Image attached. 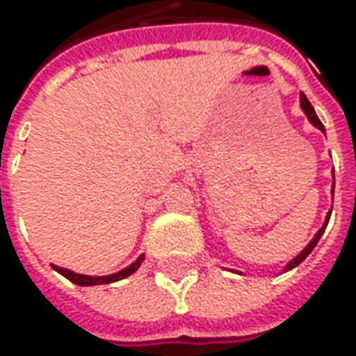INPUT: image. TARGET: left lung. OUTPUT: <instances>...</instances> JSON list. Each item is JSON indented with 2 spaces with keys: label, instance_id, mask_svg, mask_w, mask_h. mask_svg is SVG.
Segmentation results:
<instances>
[{
  "label": "left lung",
  "instance_id": "1",
  "mask_svg": "<svg viewBox=\"0 0 356 356\" xmlns=\"http://www.w3.org/2000/svg\"><path fill=\"white\" fill-rule=\"evenodd\" d=\"M301 108L305 111V115H307L309 120H311V122H313V124H315L317 129L325 132V127H323V122H321V120H319V117L315 115V108L311 106V103H309V99H307V97H305V95H303V92H301ZM333 186H335V182H333ZM329 216H331V213H329ZM329 216H327V222H329ZM327 222H325V226H323L321 229H319V232L315 234V238L311 239V243H309L307 248H305L303 252L299 253V255H297L295 259H291V261H289L287 266H285V271H287V269H293L295 266H299V264H301V261H303V259L307 257L309 253L313 252V248L317 245V241H319V238H321V234H323V232H325V227H327Z\"/></svg>",
  "mask_w": 356,
  "mask_h": 356
}]
</instances>
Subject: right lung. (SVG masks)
<instances>
[{
    "label": "right lung",
    "mask_w": 356,
    "mask_h": 356,
    "mask_svg": "<svg viewBox=\"0 0 356 356\" xmlns=\"http://www.w3.org/2000/svg\"><path fill=\"white\" fill-rule=\"evenodd\" d=\"M143 255L132 264V266H129L127 269H122V271H118V273H113V275H104V277H90V275H81V273H75V271H69V269H63V267H55L61 275H65L69 281H73V283H76V285H103V283H113V281H118V280H124V277H129V275H132L138 267H140V264H143Z\"/></svg>",
    "instance_id": "right-lung-1"
}]
</instances>
